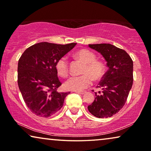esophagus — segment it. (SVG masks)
<instances>
[{"label": "esophagus", "instance_id": "34e87169", "mask_svg": "<svg viewBox=\"0 0 151 151\" xmlns=\"http://www.w3.org/2000/svg\"><path fill=\"white\" fill-rule=\"evenodd\" d=\"M75 92L77 93H78V94H80V95H83L85 93V92H84V91H75Z\"/></svg>", "mask_w": 151, "mask_h": 151}]
</instances>
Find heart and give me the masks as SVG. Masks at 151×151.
<instances>
[{
  "instance_id": "heart-1",
  "label": "heart",
  "mask_w": 151,
  "mask_h": 151,
  "mask_svg": "<svg viewBox=\"0 0 151 151\" xmlns=\"http://www.w3.org/2000/svg\"><path fill=\"white\" fill-rule=\"evenodd\" d=\"M73 56L84 63L82 73L80 76H71L65 82V88L68 90L80 91L90 86L92 78L96 81L102 79L106 71V66L101 61L96 60V55L88 49H80L74 53ZM58 74L61 77H66L69 73V64L66 56L58 60L55 65Z\"/></svg>"
}]
</instances>
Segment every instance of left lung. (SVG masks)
<instances>
[{
    "mask_svg": "<svg viewBox=\"0 0 151 151\" xmlns=\"http://www.w3.org/2000/svg\"><path fill=\"white\" fill-rule=\"evenodd\" d=\"M100 53L109 69L99 83L102 89L95 93V100L88 110L95 117L104 118L118 113L125 104L133 82V63L123 49L111 44L88 45Z\"/></svg>",
    "mask_w": 151,
    "mask_h": 151,
    "instance_id": "8db88e82",
    "label": "left lung"
}]
</instances>
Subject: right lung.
Here are the masks:
<instances>
[{
    "instance_id": "1",
    "label": "right lung",
    "mask_w": 151,
    "mask_h": 151,
    "mask_svg": "<svg viewBox=\"0 0 151 151\" xmlns=\"http://www.w3.org/2000/svg\"><path fill=\"white\" fill-rule=\"evenodd\" d=\"M76 43L58 45L36 43L26 49L18 64V84L25 104L40 117H48L63 106L70 93H58L62 83L55 65L60 58L71 51Z\"/></svg>"
}]
</instances>
